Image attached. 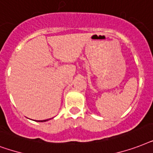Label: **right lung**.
I'll return each instance as SVG.
<instances>
[{
  "instance_id": "add662e5",
  "label": "right lung",
  "mask_w": 153,
  "mask_h": 153,
  "mask_svg": "<svg viewBox=\"0 0 153 153\" xmlns=\"http://www.w3.org/2000/svg\"><path fill=\"white\" fill-rule=\"evenodd\" d=\"M48 120H37V122H45Z\"/></svg>"
}]
</instances>
